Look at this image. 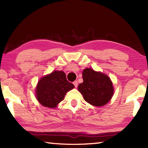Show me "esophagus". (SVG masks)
Wrapping results in <instances>:
<instances>
[{
  "instance_id": "obj_1",
  "label": "esophagus",
  "mask_w": 148,
  "mask_h": 148,
  "mask_svg": "<svg viewBox=\"0 0 148 148\" xmlns=\"http://www.w3.org/2000/svg\"><path fill=\"white\" fill-rule=\"evenodd\" d=\"M73 85H75V87H77L78 86V82L77 81H75V82H73Z\"/></svg>"
}]
</instances>
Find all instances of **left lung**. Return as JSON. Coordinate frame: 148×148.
I'll use <instances>...</instances> for the list:
<instances>
[{
  "mask_svg": "<svg viewBox=\"0 0 148 148\" xmlns=\"http://www.w3.org/2000/svg\"><path fill=\"white\" fill-rule=\"evenodd\" d=\"M83 80L78 89L84 100L92 106L100 107L106 105L113 96L114 88L110 78L91 68L83 71Z\"/></svg>",
  "mask_w": 148,
  "mask_h": 148,
  "instance_id": "obj_1",
  "label": "left lung"
}]
</instances>
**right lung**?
Here are the masks:
<instances>
[{
  "label": "right lung",
  "mask_w": 148,
  "mask_h": 148,
  "mask_svg": "<svg viewBox=\"0 0 148 148\" xmlns=\"http://www.w3.org/2000/svg\"><path fill=\"white\" fill-rule=\"evenodd\" d=\"M74 87V85L66 80L63 71H55L38 82L36 89V98L43 106L55 108L63 100L66 92Z\"/></svg>",
  "instance_id": "right-lung-1"
}]
</instances>
